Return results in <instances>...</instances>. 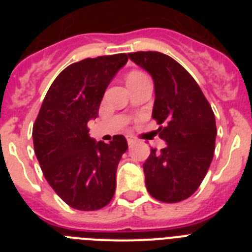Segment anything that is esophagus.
Wrapping results in <instances>:
<instances>
[{
	"label": "esophagus",
	"mask_w": 252,
	"mask_h": 252,
	"mask_svg": "<svg viewBox=\"0 0 252 252\" xmlns=\"http://www.w3.org/2000/svg\"><path fill=\"white\" fill-rule=\"evenodd\" d=\"M126 139H127L128 145H131V144H133V142H135V139H133L132 136H126Z\"/></svg>",
	"instance_id": "34e87169"
}]
</instances>
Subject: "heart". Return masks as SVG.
<instances>
[{
    "label": "heart",
    "instance_id": "b5f03b06",
    "mask_svg": "<svg viewBox=\"0 0 252 252\" xmlns=\"http://www.w3.org/2000/svg\"><path fill=\"white\" fill-rule=\"evenodd\" d=\"M130 75H142V73H140V72H132ZM130 75H128V77H130Z\"/></svg>",
    "mask_w": 252,
    "mask_h": 252
}]
</instances>
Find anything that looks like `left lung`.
<instances>
[{"mask_svg": "<svg viewBox=\"0 0 252 252\" xmlns=\"http://www.w3.org/2000/svg\"><path fill=\"white\" fill-rule=\"evenodd\" d=\"M133 63L151 75L155 90L153 119L166 142L151 149L144 174L151 197L165 203L189 198L206 177L215 151L216 119L194 78L173 58L158 51L130 53Z\"/></svg>", "mask_w": 252, "mask_h": 252, "instance_id": "1", "label": "left lung"}]
</instances>
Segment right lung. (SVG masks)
I'll list each match as a JSON object with an SVG mask.
<instances>
[{"instance_id":"right-lung-1","label":"right lung","mask_w":252,"mask_h":252,"mask_svg":"<svg viewBox=\"0 0 252 252\" xmlns=\"http://www.w3.org/2000/svg\"><path fill=\"white\" fill-rule=\"evenodd\" d=\"M127 54L87 58L66 66L49 88L32 127L35 155L50 187L68 206L95 211L110 203L116 171L127 141L90 136L107 87L127 63Z\"/></svg>"}]
</instances>
